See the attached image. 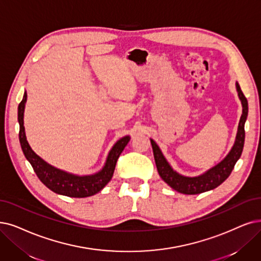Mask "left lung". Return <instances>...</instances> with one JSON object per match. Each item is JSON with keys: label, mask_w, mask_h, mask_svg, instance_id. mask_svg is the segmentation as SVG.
<instances>
[{"label": "left lung", "mask_w": 261, "mask_h": 261, "mask_svg": "<svg viewBox=\"0 0 261 261\" xmlns=\"http://www.w3.org/2000/svg\"><path fill=\"white\" fill-rule=\"evenodd\" d=\"M236 89L238 92V96L242 103V116L239 122L234 143L231 150L229 151V153L226 155V158L222 162L212 167L209 170H206L202 174L197 176H186L176 172L170 166V164L167 162L158 143L153 139H150L159 174L164 180V182L168 184L174 191L186 195H196L204 193L215 189L218 185H221L228 178L229 174L231 173L236 163L240 159V156H241L243 151L245 139L244 124L247 119L248 113L247 99L244 96L238 82H236Z\"/></svg>", "instance_id": "1"}]
</instances>
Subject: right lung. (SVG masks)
I'll list each match as a JSON object with an SVG mask.
<instances>
[{"label": "right lung", "mask_w": 261, "mask_h": 261, "mask_svg": "<svg viewBox=\"0 0 261 261\" xmlns=\"http://www.w3.org/2000/svg\"><path fill=\"white\" fill-rule=\"evenodd\" d=\"M27 91H24L23 98L18 106V122H19V140L21 144L22 152L29 163L32 165L33 169L38 176V179L43 182L48 189L56 194L63 195L72 198H85L90 197L100 192L111 180L116 164L120 154L126 147L130 140L129 136H124L113 144L112 149L109 151L105 165L102 168L93 174L78 175L64 170H61L57 167L48 164L46 161L38 156L27 140L23 116L27 102Z\"/></svg>", "instance_id": "right-lung-1"}]
</instances>
